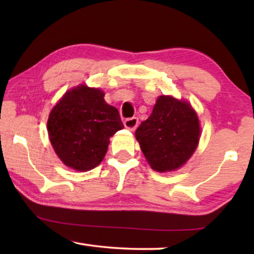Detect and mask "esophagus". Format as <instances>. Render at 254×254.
<instances>
[{
  "label": "esophagus",
  "mask_w": 254,
  "mask_h": 254,
  "mask_svg": "<svg viewBox=\"0 0 254 254\" xmlns=\"http://www.w3.org/2000/svg\"><path fill=\"white\" fill-rule=\"evenodd\" d=\"M137 124H139V119L137 118H130V119L124 120V127L131 131L135 130Z\"/></svg>",
  "instance_id": "34e87169"
}]
</instances>
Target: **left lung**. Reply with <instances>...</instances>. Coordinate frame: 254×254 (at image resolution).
Masks as SVG:
<instances>
[{
  "label": "left lung",
  "instance_id": "obj_1",
  "mask_svg": "<svg viewBox=\"0 0 254 254\" xmlns=\"http://www.w3.org/2000/svg\"><path fill=\"white\" fill-rule=\"evenodd\" d=\"M135 137L153 170L174 171L195 152L200 137L199 120L188 102L161 95L151 115L136 128Z\"/></svg>",
  "mask_w": 254,
  "mask_h": 254
}]
</instances>
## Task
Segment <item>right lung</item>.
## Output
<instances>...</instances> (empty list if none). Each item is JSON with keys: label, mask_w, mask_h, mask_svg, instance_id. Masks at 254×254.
I'll return each mask as SVG.
<instances>
[{"label": "right lung", "mask_w": 254, "mask_h": 254, "mask_svg": "<svg viewBox=\"0 0 254 254\" xmlns=\"http://www.w3.org/2000/svg\"><path fill=\"white\" fill-rule=\"evenodd\" d=\"M104 92L79 85L65 93L47 123L51 145L60 160L77 171H88L105 157L110 137L124 127L119 111Z\"/></svg>", "instance_id": "obj_1"}]
</instances>
